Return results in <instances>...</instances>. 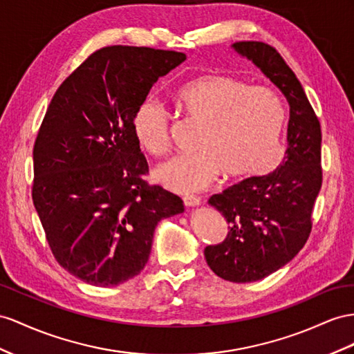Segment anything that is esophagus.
<instances>
[{
	"instance_id": "obj_1",
	"label": "esophagus",
	"mask_w": 354,
	"mask_h": 354,
	"mask_svg": "<svg viewBox=\"0 0 354 354\" xmlns=\"http://www.w3.org/2000/svg\"><path fill=\"white\" fill-rule=\"evenodd\" d=\"M183 201H184V205H185V206H188V207L197 206V205H201V203H202L201 197H197V196H184V197H183Z\"/></svg>"
}]
</instances>
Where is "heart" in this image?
Masks as SVG:
<instances>
[{
	"label": "heart",
	"instance_id": "1",
	"mask_svg": "<svg viewBox=\"0 0 354 354\" xmlns=\"http://www.w3.org/2000/svg\"><path fill=\"white\" fill-rule=\"evenodd\" d=\"M179 112L201 122L194 153L178 156L157 167L156 179L178 193L209 187L221 174L225 180L260 178L275 171L284 158V104L269 86L207 73L180 85L174 94ZM133 133L153 157L170 149V118L147 97L133 113Z\"/></svg>",
	"mask_w": 354,
	"mask_h": 354
}]
</instances>
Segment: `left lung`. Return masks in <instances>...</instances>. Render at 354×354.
<instances>
[{
    "label": "left lung",
    "mask_w": 354,
    "mask_h": 354,
    "mask_svg": "<svg viewBox=\"0 0 354 354\" xmlns=\"http://www.w3.org/2000/svg\"><path fill=\"white\" fill-rule=\"evenodd\" d=\"M233 49L254 62L290 104L283 165L209 198L229 232L223 242L205 248L207 265L223 279L251 283L288 263L310 236L323 180L322 129L301 82L275 48L263 41H238Z\"/></svg>",
    "instance_id": "8db88e82"
}]
</instances>
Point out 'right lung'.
Returning a JSON list of instances; mask_svg holds the SVG:
<instances>
[{"instance_id": "add662e5", "label": "right lung", "mask_w": 354, "mask_h": 354, "mask_svg": "<svg viewBox=\"0 0 354 354\" xmlns=\"http://www.w3.org/2000/svg\"><path fill=\"white\" fill-rule=\"evenodd\" d=\"M185 53L95 50L59 85L34 143L32 202L53 257L71 275L112 287L140 274L160 220L180 197L149 185L133 113Z\"/></svg>"}]
</instances>
